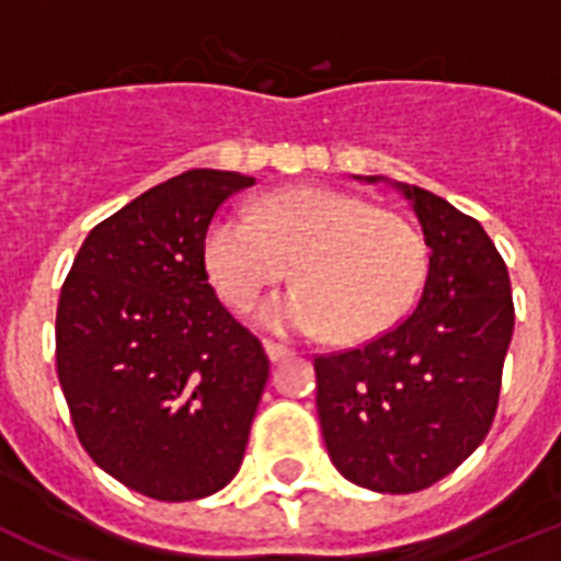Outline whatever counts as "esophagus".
Returning a JSON list of instances; mask_svg holds the SVG:
<instances>
[{
  "instance_id": "1",
  "label": "esophagus",
  "mask_w": 561,
  "mask_h": 561,
  "mask_svg": "<svg viewBox=\"0 0 561 561\" xmlns=\"http://www.w3.org/2000/svg\"><path fill=\"white\" fill-rule=\"evenodd\" d=\"M265 352H268L271 363H282V360H287V357L293 355L287 346H282V343H274V341H265Z\"/></svg>"
}]
</instances>
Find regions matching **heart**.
Instances as JSON below:
<instances>
[{
	"label": "heart",
	"instance_id": "heart-1",
	"mask_svg": "<svg viewBox=\"0 0 561 561\" xmlns=\"http://www.w3.org/2000/svg\"><path fill=\"white\" fill-rule=\"evenodd\" d=\"M206 271L234 310L254 305L287 276L299 285L256 310L276 335L363 341L397 324L425 279L427 249L416 226L335 190H285L254 211L229 209L211 220Z\"/></svg>",
	"mask_w": 561,
	"mask_h": 561
}]
</instances>
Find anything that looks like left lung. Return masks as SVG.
Segmentation results:
<instances>
[{
  "mask_svg": "<svg viewBox=\"0 0 561 561\" xmlns=\"http://www.w3.org/2000/svg\"><path fill=\"white\" fill-rule=\"evenodd\" d=\"M393 186L411 201L431 249L425 287L393 330L360 350L316 357V405L346 481L408 494L450 476L486 438L514 301L506 262L476 218L422 186Z\"/></svg>",
  "mask_w": 561,
  "mask_h": 561,
  "instance_id": "8db88e82",
  "label": "left lung"
}]
</instances>
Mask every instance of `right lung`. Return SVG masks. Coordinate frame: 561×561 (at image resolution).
I'll list each match as a JSON object with an SVG mask.
<instances>
[{"instance_id": "add662e5", "label": "right lung", "mask_w": 561, "mask_h": 561, "mask_svg": "<svg viewBox=\"0 0 561 561\" xmlns=\"http://www.w3.org/2000/svg\"><path fill=\"white\" fill-rule=\"evenodd\" d=\"M251 184L186 170L153 186L89 231L60 287L55 363L80 444L153 501H198L237 476L268 382L204 260L218 206Z\"/></svg>"}]
</instances>
